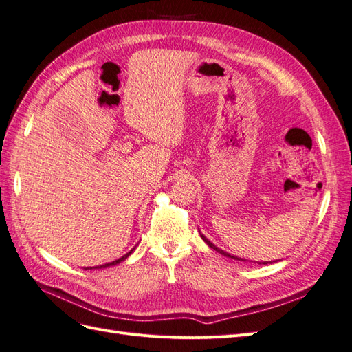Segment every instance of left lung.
Instances as JSON below:
<instances>
[{
  "label": "left lung",
  "instance_id": "1",
  "mask_svg": "<svg viewBox=\"0 0 352 352\" xmlns=\"http://www.w3.org/2000/svg\"><path fill=\"white\" fill-rule=\"evenodd\" d=\"M201 235V238H202V241H204L210 248H212V250H216L217 252H220L221 255H225V257H229V258H233V260H239V261H247V260H243V258H241V257H236V255H232V254H229V252H226V251H223V250H220V248H217L214 243L212 242H210L204 235H202V233H199ZM267 263H272V261H261V263H258V264H267Z\"/></svg>",
  "mask_w": 352,
  "mask_h": 352
}]
</instances>
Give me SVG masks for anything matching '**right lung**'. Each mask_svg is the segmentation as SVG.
Listing matches in <instances>:
<instances>
[{"label":"right lung","mask_w":352,"mask_h":352,"mask_svg":"<svg viewBox=\"0 0 352 352\" xmlns=\"http://www.w3.org/2000/svg\"><path fill=\"white\" fill-rule=\"evenodd\" d=\"M133 250L135 248H132L129 252H126L124 255H123V257H120L119 260H114V261H111V263H105V264H101V265H97V267H95V269H107V267H110V265H116V264H119V263H122L123 260H126L127 257H129V255L133 252ZM85 269H92V267H85Z\"/></svg>","instance_id":"1"}]
</instances>
